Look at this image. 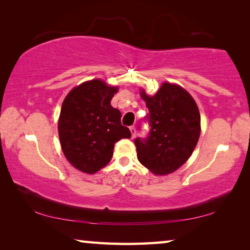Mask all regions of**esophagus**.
Here are the masks:
<instances>
[{"mask_svg":"<svg viewBox=\"0 0 250 250\" xmlns=\"http://www.w3.org/2000/svg\"><path fill=\"white\" fill-rule=\"evenodd\" d=\"M130 131H131V135H132V138H134L135 137V128L133 125L130 126Z\"/></svg>","mask_w":250,"mask_h":250,"instance_id":"obj_1","label":"esophagus"}]
</instances>
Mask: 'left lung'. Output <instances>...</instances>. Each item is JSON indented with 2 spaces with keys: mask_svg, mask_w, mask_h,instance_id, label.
<instances>
[{
  "mask_svg": "<svg viewBox=\"0 0 250 250\" xmlns=\"http://www.w3.org/2000/svg\"><path fill=\"white\" fill-rule=\"evenodd\" d=\"M149 109L151 125L146 140L135 139L138 160L155 175L171 174L192 155L201 134V116L189 92L164 82L156 94L140 90Z\"/></svg>",
  "mask_w": 250,
  "mask_h": 250,
  "instance_id": "obj_1",
  "label": "left lung"
}]
</instances>
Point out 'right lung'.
Here are the masks:
<instances>
[{
	"label": "right lung",
	"mask_w": 250,
	"mask_h": 250,
	"mask_svg": "<svg viewBox=\"0 0 250 250\" xmlns=\"http://www.w3.org/2000/svg\"><path fill=\"white\" fill-rule=\"evenodd\" d=\"M118 90L104 80H87L62 101L59 142L67 161L80 172L95 174L110 162L115 143L131 138L130 130L121 125V112L110 104Z\"/></svg>",
	"instance_id": "add662e5"
}]
</instances>
